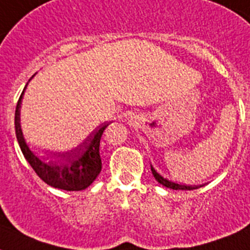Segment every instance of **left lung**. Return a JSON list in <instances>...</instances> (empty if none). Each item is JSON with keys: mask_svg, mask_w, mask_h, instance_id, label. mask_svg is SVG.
I'll use <instances>...</instances> for the list:
<instances>
[{"mask_svg": "<svg viewBox=\"0 0 250 250\" xmlns=\"http://www.w3.org/2000/svg\"><path fill=\"white\" fill-rule=\"evenodd\" d=\"M151 171H152V175H154L155 179H156L161 186L167 187V188H170V189L193 190V189H197V188H200V187H202V186H186V184H179V183H175V182H171V180H169L167 178H164L163 175H160V174L157 173L152 165H151Z\"/></svg>", "mask_w": 250, "mask_h": 250, "instance_id": "8db88e82", "label": "left lung"}]
</instances>
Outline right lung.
<instances>
[{
	"label": "right lung",
	"mask_w": 250,
	"mask_h": 250,
	"mask_svg": "<svg viewBox=\"0 0 250 250\" xmlns=\"http://www.w3.org/2000/svg\"><path fill=\"white\" fill-rule=\"evenodd\" d=\"M35 75H33V77ZM28 83L22 90L15 110V131L22 155L38 174V177L48 186L63 190L85 189L102 171V159L99 154L100 138L109 123L105 122L98 125L76 147L68 151L44 150L45 156H38L25 141L20 123V109Z\"/></svg>",
	"instance_id": "1"
}]
</instances>
